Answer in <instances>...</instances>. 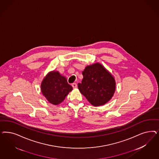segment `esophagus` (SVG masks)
<instances>
[{
    "label": "esophagus",
    "mask_w": 159,
    "mask_h": 159,
    "mask_svg": "<svg viewBox=\"0 0 159 159\" xmlns=\"http://www.w3.org/2000/svg\"><path fill=\"white\" fill-rule=\"evenodd\" d=\"M72 87L74 88H76L77 87V84L76 83H73L72 84Z\"/></svg>",
    "instance_id": "1"
}]
</instances>
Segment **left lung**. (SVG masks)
Returning <instances> with one entry per match:
<instances>
[{"instance_id": "8db88e82", "label": "left lung", "mask_w": 159, "mask_h": 159, "mask_svg": "<svg viewBox=\"0 0 159 159\" xmlns=\"http://www.w3.org/2000/svg\"><path fill=\"white\" fill-rule=\"evenodd\" d=\"M83 80L78 84L80 91L95 107L108 102L115 91L112 75L99 63L87 66L82 72Z\"/></svg>"}]
</instances>
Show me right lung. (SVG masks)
<instances>
[{
	"label": "right lung",
	"instance_id": "obj_1",
	"mask_svg": "<svg viewBox=\"0 0 159 159\" xmlns=\"http://www.w3.org/2000/svg\"><path fill=\"white\" fill-rule=\"evenodd\" d=\"M72 89V87L68 84L67 79L58 71L48 74L41 83L43 95L49 102L54 105L61 103Z\"/></svg>",
	"mask_w": 159,
	"mask_h": 159
}]
</instances>
